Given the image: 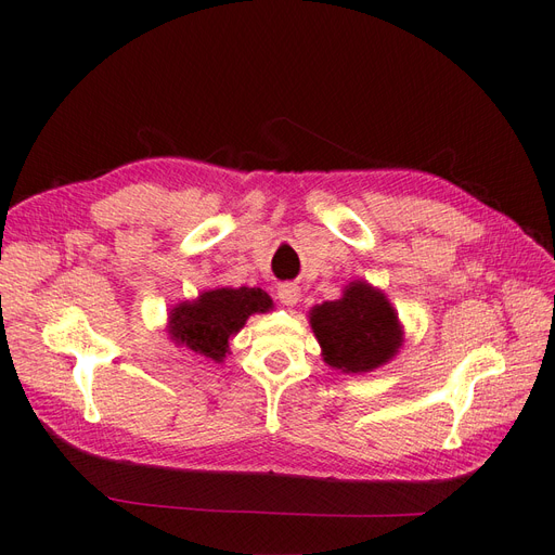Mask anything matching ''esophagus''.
I'll return each instance as SVG.
<instances>
[{
  "instance_id": "1",
  "label": "esophagus",
  "mask_w": 555,
  "mask_h": 555,
  "mask_svg": "<svg viewBox=\"0 0 555 555\" xmlns=\"http://www.w3.org/2000/svg\"><path fill=\"white\" fill-rule=\"evenodd\" d=\"M278 300H280L282 306L294 308L298 300H300V289L296 287V284H292V282H284V284H280V287H278Z\"/></svg>"
}]
</instances>
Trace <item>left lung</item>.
<instances>
[{
  "label": "left lung",
  "mask_w": 555,
  "mask_h": 555,
  "mask_svg": "<svg viewBox=\"0 0 555 555\" xmlns=\"http://www.w3.org/2000/svg\"><path fill=\"white\" fill-rule=\"evenodd\" d=\"M310 326L324 361L343 373H371L389 363L402 345L398 312L363 280L349 282L343 296L310 310Z\"/></svg>",
  "instance_id": "1"
}]
</instances>
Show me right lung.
I'll list each match as a JSON object with an SVG mask.
<instances>
[{"label":"right lung","mask_w":555,"mask_h":555,"mask_svg":"<svg viewBox=\"0 0 555 555\" xmlns=\"http://www.w3.org/2000/svg\"><path fill=\"white\" fill-rule=\"evenodd\" d=\"M271 308V296L257 287L210 289L169 312V335L176 345L222 363L229 354V340L245 326L249 314Z\"/></svg>","instance_id":"add662e5"}]
</instances>
